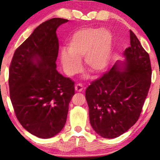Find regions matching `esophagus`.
Wrapping results in <instances>:
<instances>
[{
    "mask_svg": "<svg viewBox=\"0 0 160 160\" xmlns=\"http://www.w3.org/2000/svg\"><path fill=\"white\" fill-rule=\"evenodd\" d=\"M75 91L80 92H82L83 90V86L82 84H80V83L77 84V85L75 86Z\"/></svg>",
    "mask_w": 160,
    "mask_h": 160,
    "instance_id": "1",
    "label": "esophagus"
}]
</instances>
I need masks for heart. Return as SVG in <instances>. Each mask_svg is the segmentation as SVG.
Here are the masks:
<instances>
[{
	"instance_id": "1",
	"label": "heart",
	"mask_w": 160,
	"mask_h": 160,
	"mask_svg": "<svg viewBox=\"0 0 160 160\" xmlns=\"http://www.w3.org/2000/svg\"><path fill=\"white\" fill-rule=\"evenodd\" d=\"M113 37L107 29L85 28L75 32L66 51L61 54V63L67 75L73 76L81 70L84 58L87 70L99 74L106 68L112 53Z\"/></svg>"
}]
</instances>
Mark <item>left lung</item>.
Masks as SVG:
<instances>
[{"label": "left lung", "instance_id": "1", "mask_svg": "<svg viewBox=\"0 0 160 160\" xmlns=\"http://www.w3.org/2000/svg\"><path fill=\"white\" fill-rule=\"evenodd\" d=\"M131 46L109 72L86 89L90 124L104 138H115L136 123L151 84L149 54L130 30Z\"/></svg>", "mask_w": 160, "mask_h": 160}]
</instances>
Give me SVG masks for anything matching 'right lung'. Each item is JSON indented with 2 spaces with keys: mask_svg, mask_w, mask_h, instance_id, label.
Wrapping results in <instances>:
<instances>
[{
  "mask_svg": "<svg viewBox=\"0 0 160 160\" xmlns=\"http://www.w3.org/2000/svg\"><path fill=\"white\" fill-rule=\"evenodd\" d=\"M68 21L52 18L41 24L15 51L9 70L10 96L16 117L25 129L50 138L66 124L75 82L56 70V29Z\"/></svg>",
  "mask_w": 160,
  "mask_h": 160,
  "instance_id": "right-lung-1",
  "label": "right lung"
}]
</instances>
